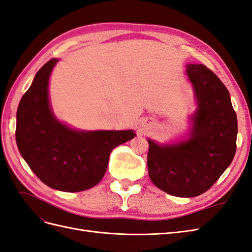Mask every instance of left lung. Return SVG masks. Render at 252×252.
<instances>
[{
    "label": "left lung",
    "instance_id": "left-lung-1",
    "mask_svg": "<svg viewBox=\"0 0 252 252\" xmlns=\"http://www.w3.org/2000/svg\"><path fill=\"white\" fill-rule=\"evenodd\" d=\"M197 108L189 139L158 144L148 139V173L163 191L180 197L197 196L215 184L232 162L238 120L229 91L203 64H187Z\"/></svg>",
    "mask_w": 252,
    "mask_h": 252
}]
</instances>
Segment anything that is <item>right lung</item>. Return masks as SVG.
Masks as SVG:
<instances>
[{
    "instance_id": "add662e5",
    "label": "right lung",
    "mask_w": 252,
    "mask_h": 252,
    "mask_svg": "<svg viewBox=\"0 0 252 252\" xmlns=\"http://www.w3.org/2000/svg\"><path fill=\"white\" fill-rule=\"evenodd\" d=\"M59 59L36 72L17 111L21 156L44 184L78 192L95 186L107 170L111 150L133 139V130L82 131L60 122L51 110L49 78Z\"/></svg>"
}]
</instances>
